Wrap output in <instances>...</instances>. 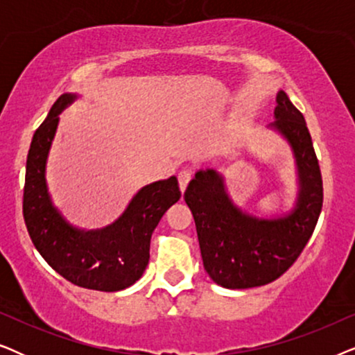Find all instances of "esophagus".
I'll use <instances>...</instances> for the list:
<instances>
[{"instance_id": "34e87169", "label": "esophagus", "mask_w": 355, "mask_h": 355, "mask_svg": "<svg viewBox=\"0 0 355 355\" xmlns=\"http://www.w3.org/2000/svg\"><path fill=\"white\" fill-rule=\"evenodd\" d=\"M191 179H192V171H189V169H182V171H179L178 181H179V189H181V192L186 191L187 184Z\"/></svg>"}]
</instances>
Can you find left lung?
I'll use <instances>...</instances> for the list:
<instances>
[{
  "instance_id": "8db88e82",
  "label": "left lung",
  "mask_w": 355,
  "mask_h": 355,
  "mask_svg": "<svg viewBox=\"0 0 355 355\" xmlns=\"http://www.w3.org/2000/svg\"><path fill=\"white\" fill-rule=\"evenodd\" d=\"M270 125L293 148L299 197L289 215L266 220L247 215L227 196L215 169L197 171L184 192L196 221L207 273L227 289H249L278 279L302 254L323 205V182L312 137L300 111L283 90Z\"/></svg>"
}]
</instances>
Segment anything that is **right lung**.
<instances>
[{"mask_svg": "<svg viewBox=\"0 0 355 355\" xmlns=\"http://www.w3.org/2000/svg\"><path fill=\"white\" fill-rule=\"evenodd\" d=\"M74 100V94L61 95L33 134L27 155L24 220L35 249L56 273L80 288L114 293L144 275L152 232L164 211L181 198V191L176 176H171L140 189L123 215L103 230L71 226L53 205L45 173L60 113Z\"/></svg>", "mask_w": 355, "mask_h": 355, "instance_id": "1", "label": "right lung"}]
</instances>
